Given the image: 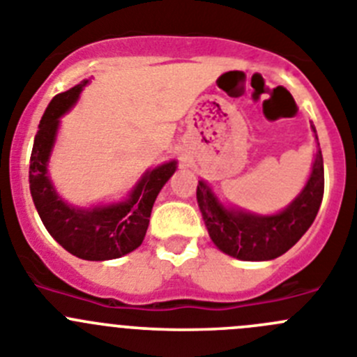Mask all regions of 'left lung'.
Returning a JSON list of instances; mask_svg holds the SVG:
<instances>
[{"label":"left lung","mask_w":357,"mask_h":357,"mask_svg":"<svg viewBox=\"0 0 357 357\" xmlns=\"http://www.w3.org/2000/svg\"><path fill=\"white\" fill-rule=\"evenodd\" d=\"M312 130L317 141L312 172L301 192L282 211L259 215L238 206H225L204 179L199 181V209L209 238L220 252L239 261H271L291 250L314 224L324 195V162L314 125Z\"/></svg>","instance_id":"8db88e82"}]
</instances>
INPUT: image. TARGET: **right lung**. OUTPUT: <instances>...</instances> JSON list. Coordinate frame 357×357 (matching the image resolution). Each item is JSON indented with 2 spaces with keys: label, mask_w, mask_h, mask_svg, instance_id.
<instances>
[{
  "label": "right lung",
  "mask_w": 357,
  "mask_h": 357,
  "mask_svg": "<svg viewBox=\"0 0 357 357\" xmlns=\"http://www.w3.org/2000/svg\"><path fill=\"white\" fill-rule=\"evenodd\" d=\"M88 84L89 79H84L68 91L56 95L43 112L29 160V192L45 229L66 252L84 261H111L142 245L153 204L178 169V162L169 160L148 169L119 202L82 208L59 197L49 176L59 118L77 103Z\"/></svg>",
  "instance_id": "right-lung-1"
}]
</instances>
